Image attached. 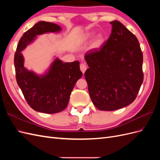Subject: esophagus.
<instances>
[{"label":"esophagus","instance_id":"34e87169","mask_svg":"<svg viewBox=\"0 0 160 160\" xmlns=\"http://www.w3.org/2000/svg\"><path fill=\"white\" fill-rule=\"evenodd\" d=\"M80 69L83 73H85V72L87 69V66H86L85 62H81V63L80 64Z\"/></svg>","mask_w":160,"mask_h":160}]
</instances>
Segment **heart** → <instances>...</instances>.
Wrapping results in <instances>:
<instances>
[{"label":"heart","instance_id":"b5f03b06","mask_svg":"<svg viewBox=\"0 0 160 160\" xmlns=\"http://www.w3.org/2000/svg\"><path fill=\"white\" fill-rule=\"evenodd\" d=\"M92 36H93V33L91 32H89L86 35V38H89V37H91Z\"/></svg>","mask_w":160,"mask_h":160}]
</instances>
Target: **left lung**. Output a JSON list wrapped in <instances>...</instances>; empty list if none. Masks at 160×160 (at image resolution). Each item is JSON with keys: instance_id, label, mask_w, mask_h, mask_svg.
<instances>
[{"instance_id": "8db88e82", "label": "left lung", "mask_w": 160, "mask_h": 160, "mask_svg": "<svg viewBox=\"0 0 160 160\" xmlns=\"http://www.w3.org/2000/svg\"><path fill=\"white\" fill-rule=\"evenodd\" d=\"M99 49L87 52L89 68L85 77L92 102L101 111H114L130 105L143 81V54L133 34L118 21Z\"/></svg>"}]
</instances>
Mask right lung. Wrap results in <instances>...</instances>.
Segmentation results:
<instances>
[{
  "instance_id": "add662e5",
  "label": "right lung",
  "mask_w": 160,
  "mask_h": 160,
  "mask_svg": "<svg viewBox=\"0 0 160 160\" xmlns=\"http://www.w3.org/2000/svg\"><path fill=\"white\" fill-rule=\"evenodd\" d=\"M61 31V27L56 24L45 21L37 22L23 34L14 54L18 85L28 104L38 112L56 113L63 111L68 105L76 82L83 75L78 61L63 62L56 58L43 75H37L24 67L21 51L35 41L37 35Z\"/></svg>"
}]
</instances>
